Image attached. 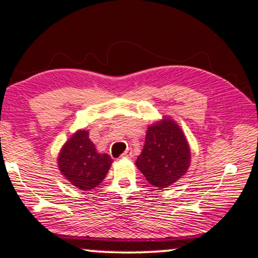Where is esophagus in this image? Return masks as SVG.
<instances>
[{
	"label": "esophagus",
	"mask_w": 258,
	"mask_h": 258,
	"mask_svg": "<svg viewBox=\"0 0 258 258\" xmlns=\"http://www.w3.org/2000/svg\"><path fill=\"white\" fill-rule=\"evenodd\" d=\"M132 157H134V153H132V151L130 148L126 149V151L122 153V155H121V158H126V159H131Z\"/></svg>",
	"instance_id": "esophagus-1"
}]
</instances>
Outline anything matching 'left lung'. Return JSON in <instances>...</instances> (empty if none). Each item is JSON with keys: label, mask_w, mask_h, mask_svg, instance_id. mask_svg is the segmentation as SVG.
<instances>
[{"label": "left lung", "mask_w": 258, "mask_h": 258, "mask_svg": "<svg viewBox=\"0 0 258 258\" xmlns=\"http://www.w3.org/2000/svg\"><path fill=\"white\" fill-rule=\"evenodd\" d=\"M191 165V149L179 123L170 116L149 124L136 166L147 181L166 188L179 181Z\"/></svg>", "instance_id": "8db88e82"}]
</instances>
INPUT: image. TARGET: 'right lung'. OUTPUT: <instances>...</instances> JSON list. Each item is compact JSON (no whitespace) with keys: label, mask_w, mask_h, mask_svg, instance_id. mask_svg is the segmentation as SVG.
Instances as JSON below:
<instances>
[{"label":"right lung","mask_w":258,"mask_h":258,"mask_svg":"<svg viewBox=\"0 0 258 258\" xmlns=\"http://www.w3.org/2000/svg\"><path fill=\"white\" fill-rule=\"evenodd\" d=\"M112 159L106 153H99L89 140V131L77 130L61 147L57 166L71 185L90 191L105 179Z\"/></svg>","instance_id":"right-lung-1"}]
</instances>
